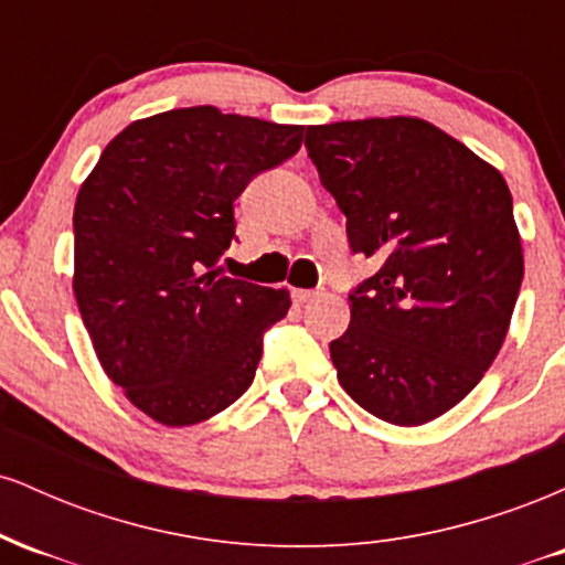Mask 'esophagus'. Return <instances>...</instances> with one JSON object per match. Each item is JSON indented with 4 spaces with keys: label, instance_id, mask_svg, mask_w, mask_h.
Wrapping results in <instances>:
<instances>
[{
    "label": "esophagus",
    "instance_id": "esophagus-1",
    "mask_svg": "<svg viewBox=\"0 0 565 565\" xmlns=\"http://www.w3.org/2000/svg\"><path fill=\"white\" fill-rule=\"evenodd\" d=\"M319 295H321L319 289H295V300L297 302H310V300H316Z\"/></svg>",
    "mask_w": 565,
    "mask_h": 565
}]
</instances>
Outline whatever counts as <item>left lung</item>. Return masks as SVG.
I'll return each instance as SVG.
<instances>
[{"mask_svg":"<svg viewBox=\"0 0 565 565\" xmlns=\"http://www.w3.org/2000/svg\"><path fill=\"white\" fill-rule=\"evenodd\" d=\"M321 185L377 274L348 295L329 342L350 398L393 425H425L483 377L523 281L512 196L494 167L412 116L305 129Z\"/></svg>","mask_w":565,"mask_h":565,"instance_id":"left-lung-1","label":"left lung"}]
</instances>
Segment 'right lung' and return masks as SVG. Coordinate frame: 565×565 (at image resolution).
Instances as JSON below:
<instances>
[{"label": "right lung", "instance_id": "add662e5", "mask_svg": "<svg viewBox=\"0 0 565 565\" xmlns=\"http://www.w3.org/2000/svg\"><path fill=\"white\" fill-rule=\"evenodd\" d=\"M300 125L174 108L108 142L74 206V295L97 359L140 412L183 427L255 380L289 291L223 276L233 201L295 157Z\"/></svg>", "mask_w": 565, "mask_h": 565}]
</instances>
